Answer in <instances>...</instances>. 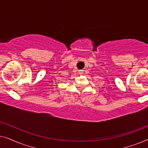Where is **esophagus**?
I'll return each mask as SVG.
<instances>
[{
	"mask_svg": "<svg viewBox=\"0 0 148 148\" xmlns=\"http://www.w3.org/2000/svg\"><path fill=\"white\" fill-rule=\"evenodd\" d=\"M79 73L83 74V73H83V71H79Z\"/></svg>",
	"mask_w": 148,
	"mask_h": 148,
	"instance_id": "34e87169",
	"label": "esophagus"
}]
</instances>
